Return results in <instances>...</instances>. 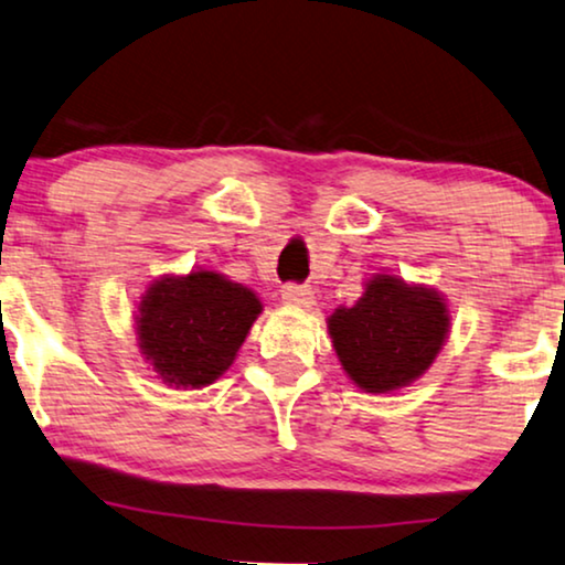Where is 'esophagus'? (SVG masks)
Wrapping results in <instances>:
<instances>
[{
  "label": "esophagus",
  "mask_w": 565,
  "mask_h": 565,
  "mask_svg": "<svg viewBox=\"0 0 565 565\" xmlns=\"http://www.w3.org/2000/svg\"><path fill=\"white\" fill-rule=\"evenodd\" d=\"M282 303L285 306H296V308H311L313 300V290L308 285H285L282 288Z\"/></svg>",
  "instance_id": "1"
}]
</instances>
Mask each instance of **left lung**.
Wrapping results in <instances>:
<instances>
[{
    "instance_id": "left-lung-1",
    "label": "left lung",
    "mask_w": 565,
    "mask_h": 565,
    "mask_svg": "<svg viewBox=\"0 0 565 565\" xmlns=\"http://www.w3.org/2000/svg\"><path fill=\"white\" fill-rule=\"evenodd\" d=\"M347 377L365 393H393L427 373L450 337V308L429 285L377 273L352 306L327 319Z\"/></svg>"
}]
</instances>
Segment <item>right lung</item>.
<instances>
[{
    "mask_svg": "<svg viewBox=\"0 0 565 565\" xmlns=\"http://www.w3.org/2000/svg\"><path fill=\"white\" fill-rule=\"evenodd\" d=\"M259 313L257 292L215 269L161 275L136 303L138 350L169 388H205L234 365Z\"/></svg>",
    "mask_w": 565,
    "mask_h": 565,
    "instance_id": "1",
    "label": "right lung"
}]
</instances>
